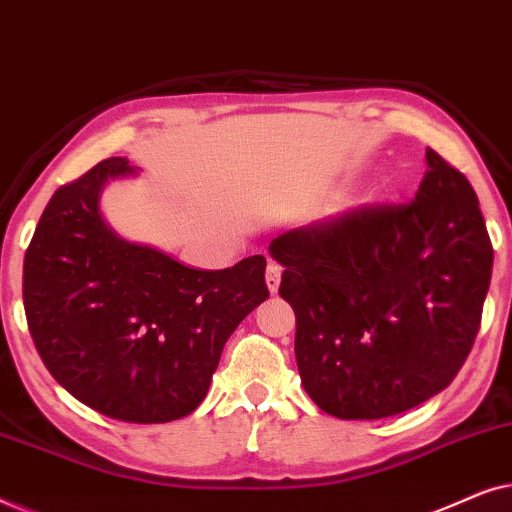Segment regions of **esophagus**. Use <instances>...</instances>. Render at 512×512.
I'll use <instances>...</instances> for the list:
<instances>
[{
	"label": "esophagus",
	"mask_w": 512,
	"mask_h": 512,
	"mask_svg": "<svg viewBox=\"0 0 512 512\" xmlns=\"http://www.w3.org/2000/svg\"><path fill=\"white\" fill-rule=\"evenodd\" d=\"M279 282H282V265L268 263V270H265V284L272 293L279 291Z\"/></svg>",
	"instance_id": "obj_1"
}]
</instances>
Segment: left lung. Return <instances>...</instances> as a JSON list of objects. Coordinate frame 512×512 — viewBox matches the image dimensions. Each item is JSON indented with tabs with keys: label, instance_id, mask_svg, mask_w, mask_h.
<instances>
[{
	"label": "left lung",
	"instance_id": "left-lung-1",
	"mask_svg": "<svg viewBox=\"0 0 512 512\" xmlns=\"http://www.w3.org/2000/svg\"><path fill=\"white\" fill-rule=\"evenodd\" d=\"M415 200L363 205L270 242L314 403L382 419L429 401L478 335L494 249L471 181L433 149Z\"/></svg>",
	"mask_w": 512,
	"mask_h": 512
}]
</instances>
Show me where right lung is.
<instances>
[{
  "instance_id": "1",
  "label": "right lung",
  "mask_w": 512,
  "mask_h": 512,
  "mask_svg": "<svg viewBox=\"0 0 512 512\" xmlns=\"http://www.w3.org/2000/svg\"><path fill=\"white\" fill-rule=\"evenodd\" d=\"M130 172L107 158L53 193L25 254L23 303L69 394L118 422L163 424L198 408L226 340L270 291L263 256L193 270L114 235L97 202Z\"/></svg>"
}]
</instances>
